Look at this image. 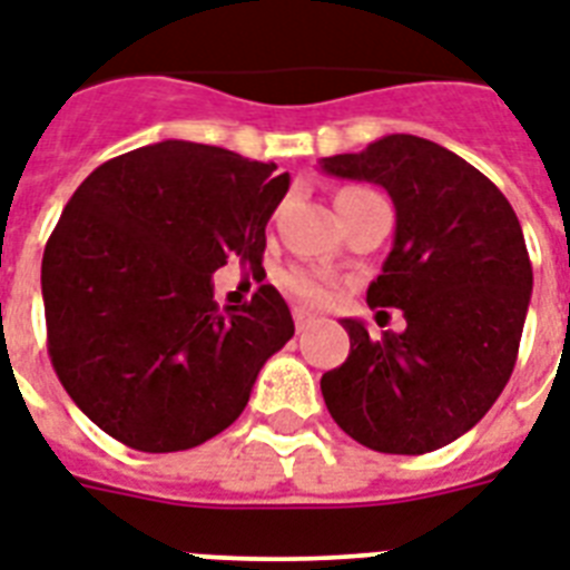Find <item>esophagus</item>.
Instances as JSON below:
<instances>
[{"instance_id":"obj_1","label":"esophagus","mask_w":570,"mask_h":570,"mask_svg":"<svg viewBox=\"0 0 570 570\" xmlns=\"http://www.w3.org/2000/svg\"><path fill=\"white\" fill-rule=\"evenodd\" d=\"M293 316H295V328L298 331H307V328H313V325H316V316H313L311 311H304V307H295L293 311Z\"/></svg>"}]
</instances>
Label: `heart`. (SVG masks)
I'll return each mask as SVG.
<instances>
[{
  "label": "heart",
  "mask_w": 570,
  "mask_h": 570,
  "mask_svg": "<svg viewBox=\"0 0 570 570\" xmlns=\"http://www.w3.org/2000/svg\"><path fill=\"white\" fill-rule=\"evenodd\" d=\"M348 191H361V189H348ZM343 191V195H348ZM340 195V197H343ZM284 286L295 298H302L304 304H325L331 295L328 281H322V277L311 275V272H302V268H295V272H286L284 275Z\"/></svg>",
  "instance_id": "heart-1"
}]
</instances>
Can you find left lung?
Returning <instances> with one entry per match:
<instances>
[{
	"instance_id": "left-lung-1",
	"label": "left lung",
	"mask_w": 570,
	"mask_h": 570,
	"mask_svg": "<svg viewBox=\"0 0 570 570\" xmlns=\"http://www.w3.org/2000/svg\"><path fill=\"white\" fill-rule=\"evenodd\" d=\"M320 168L375 183L396 206L393 248L366 302L407 322L373 340L364 322L343 320L352 348L322 375L325 405L375 452L441 450L488 414L518 361L532 295L521 222L485 174L429 138L384 136Z\"/></svg>"
}]
</instances>
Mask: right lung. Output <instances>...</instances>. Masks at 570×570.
<instances>
[{"label": "right lung", "instance_id": "right-lung-1", "mask_svg": "<svg viewBox=\"0 0 570 570\" xmlns=\"http://www.w3.org/2000/svg\"><path fill=\"white\" fill-rule=\"evenodd\" d=\"M275 163L159 141L102 163L67 200L40 266L49 357L88 420L141 452L200 446L245 411L295 334L275 286L218 311L213 275L259 266L289 189Z\"/></svg>", "mask_w": 570, "mask_h": 570}]
</instances>
